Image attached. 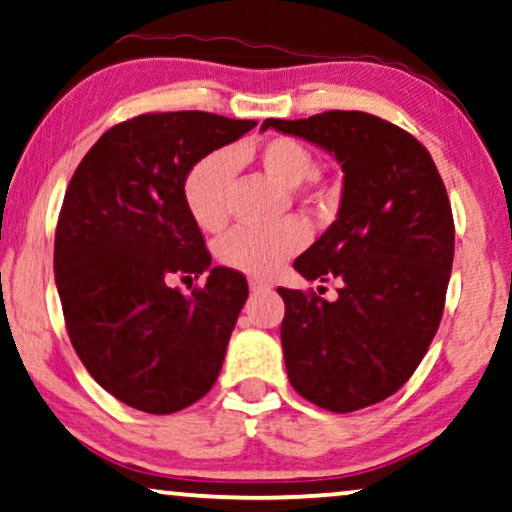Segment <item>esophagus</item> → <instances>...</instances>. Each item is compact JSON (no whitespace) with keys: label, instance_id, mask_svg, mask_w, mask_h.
<instances>
[{"label":"esophagus","instance_id":"obj_1","mask_svg":"<svg viewBox=\"0 0 512 512\" xmlns=\"http://www.w3.org/2000/svg\"><path fill=\"white\" fill-rule=\"evenodd\" d=\"M271 283L260 281V278H250V292L252 295H260V292H269Z\"/></svg>","mask_w":512,"mask_h":512}]
</instances>
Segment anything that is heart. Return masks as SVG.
<instances>
[{
	"label": "heart",
	"mask_w": 512,
	"mask_h": 512,
	"mask_svg": "<svg viewBox=\"0 0 512 512\" xmlns=\"http://www.w3.org/2000/svg\"><path fill=\"white\" fill-rule=\"evenodd\" d=\"M255 159L271 180L295 189L316 170L313 156L302 142L292 138L264 140ZM236 154L231 149L203 156L185 180V203L192 220L203 231H220L227 222V194L236 175ZM309 231L304 222L283 220L271 227H236L217 243V257L229 269L250 276H271L285 260L306 245Z\"/></svg>",
	"instance_id": "1"
}]
</instances>
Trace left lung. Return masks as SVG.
<instances>
[{"mask_svg": "<svg viewBox=\"0 0 512 512\" xmlns=\"http://www.w3.org/2000/svg\"><path fill=\"white\" fill-rule=\"evenodd\" d=\"M342 166L337 220L295 260L306 281L337 278L335 302L278 288L288 379L309 403L356 412L412 377L438 332L454 262L447 189L428 149L367 112L267 119Z\"/></svg>", "mask_w": 512, "mask_h": 512, "instance_id": "left-lung-1", "label": "left lung"}]
</instances>
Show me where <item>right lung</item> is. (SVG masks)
Instances as JSON below:
<instances>
[{
    "label": "right lung",
    "instance_id": "1",
    "mask_svg": "<svg viewBox=\"0 0 512 512\" xmlns=\"http://www.w3.org/2000/svg\"><path fill=\"white\" fill-rule=\"evenodd\" d=\"M250 128L208 112L142 114L109 128L67 187L53 252L67 335L88 374L140 412L185 410L222 370L248 283L210 267L185 180ZM201 273L192 296L169 288Z\"/></svg>",
    "mask_w": 512,
    "mask_h": 512
}]
</instances>
